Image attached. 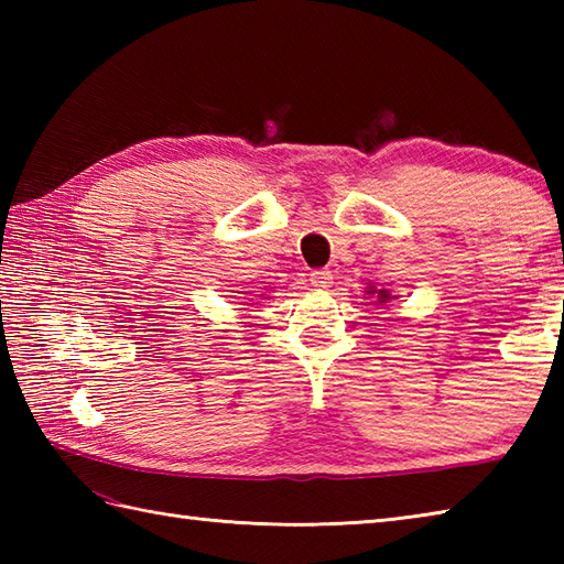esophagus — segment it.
Masks as SVG:
<instances>
[{"instance_id": "obj_1", "label": "esophagus", "mask_w": 564, "mask_h": 564, "mask_svg": "<svg viewBox=\"0 0 564 564\" xmlns=\"http://www.w3.org/2000/svg\"><path fill=\"white\" fill-rule=\"evenodd\" d=\"M310 281H313L315 289H329V283L334 281V273L327 269H317L310 273Z\"/></svg>"}]
</instances>
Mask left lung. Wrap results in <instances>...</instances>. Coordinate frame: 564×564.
<instances>
[{
  "label": "left lung",
  "mask_w": 564,
  "mask_h": 564,
  "mask_svg": "<svg viewBox=\"0 0 564 564\" xmlns=\"http://www.w3.org/2000/svg\"><path fill=\"white\" fill-rule=\"evenodd\" d=\"M370 293H376V291H370ZM378 301H380V303H386V301H388V293H386V291H380V293H378Z\"/></svg>",
  "instance_id": "8db88e82"
}]
</instances>
